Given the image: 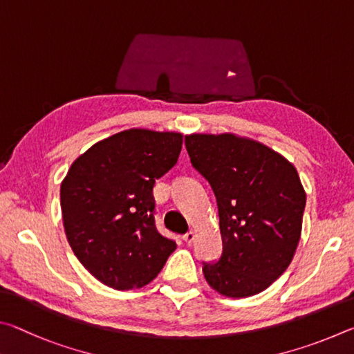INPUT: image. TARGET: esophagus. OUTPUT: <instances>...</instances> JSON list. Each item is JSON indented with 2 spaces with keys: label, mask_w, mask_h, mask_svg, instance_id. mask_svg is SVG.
I'll list each match as a JSON object with an SVG mask.
<instances>
[{
  "label": "esophagus",
  "mask_w": 354,
  "mask_h": 354,
  "mask_svg": "<svg viewBox=\"0 0 354 354\" xmlns=\"http://www.w3.org/2000/svg\"><path fill=\"white\" fill-rule=\"evenodd\" d=\"M183 239H185V243H187V244H189V245H191V244L194 243V239H196V232L189 230L187 234H185Z\"/></svg>",
  "instance_id": "esophagus-1"
}]
</instances>
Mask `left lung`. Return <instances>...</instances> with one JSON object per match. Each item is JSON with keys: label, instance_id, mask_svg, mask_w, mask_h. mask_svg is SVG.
<instances>
[{"label": "left lung", "instance_id": "obj_1", "mask_svg": "<svg viewBox=\"0 0 354 354\" xmlns=\"http://www.w3.org/2000/svg\"><path fill=\"white\" fill-rule=\"evenodd\" d=\"M191 163L214 191L222 257L203 264L221 295L263 292L292 261L306 193L295 166L263 142L234 133L185 136Z\"/></svg>", "mask_w": 354, "mask_h": 354}]
</instances>
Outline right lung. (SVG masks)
<instances>
[{
	"mask_svg": "<svg viewBox=\"0 0 354 354\" xmlns=\"http://www.w3.org/2000/svg\"><path fill=\"white\" fill-rule=\"evenodd\" d=\"M183 135L129 129L73 161L60 185L62 219L74 255L105 286L142 288L176 250L153 219V185L177 163Z\"/></svg>",
	"mask_w": 354,
	"mask_h": 354,
	"instance_id": "1",
	"label": "right lung"
}]
</instances>
